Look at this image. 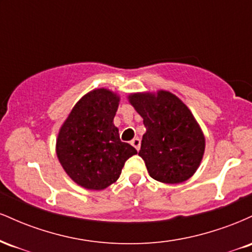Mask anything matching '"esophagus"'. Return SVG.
I'll use <instances>...</instances> for the list:
<instances>
[{"label":"esophagus","mask_w":252,"mask_h":252,"mask_svg":"<svg viewBox=\"0 0 252 252\" xmlns=\"http://www.w3.org/2000/svg\"><path fill=\"white\" fill-rule=\"evenodd\" d=\"M131 144L135 147V149L138 152V150H140V147H141V140H140V138L135 137L134 140L131 141Z\"/></svg>","instance_id":"obj_1"}]
</instances>
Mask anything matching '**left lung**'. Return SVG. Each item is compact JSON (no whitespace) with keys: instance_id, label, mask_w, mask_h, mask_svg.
<instances>
[{"instance_id":"1","label":"left lung","mask_w":252,"mask_h":252,"mask_svg":"<svg viewBox=\"0 0 252 252\" xmlns=\"http://www.w3.org/2000/svg\"><path fill=\"white\" fill-rule=\"evenodd\" d=\"M128 100L146 126L138 155L149 175L163 184L189 180L200 166L206 146L189 106L166 90L135 92Z\"/></svg>"}]
</instances>
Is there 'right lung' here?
<instances>
[{
  "mask_svg": "<svg viewBox=\"0 0 252 252\" xmlns=\"http://www.w3.org/2000/svg\"><path fill=\"white\" fill-rule=\"evenodd\" d=\"M120 99L109 89L92 90L78 100L58 132V160L83 189H105L118 180L126 161L137 154L120 140L114 124Z\"/></svg>",
  "mask_w": 252,
  "mask_h": 252,
  "instance_id": "right-lung-1",
  "label": "right lung"
}]
</instances>
